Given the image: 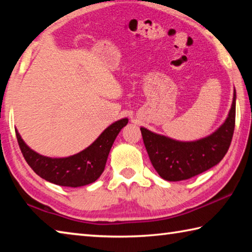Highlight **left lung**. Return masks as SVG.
Here are the masks:
<instances>
[{"label": "left lung", "instance_id": "obj_1", "mask_svg": "<svg viewBox=\"0 0 252 252\" xmlns=\"http://www.w3.org/2000/svg\"><path fill=\"white\" fill-rule=\"evenodd\" d=\"M236 89L226 120L205 138L180 141L141 126L142 138L155 171L168 182L185 181L209 170L221 161L229 149L235 130Z\"/></svg>", "mask_w": 252, "mask_h": 252}]
</instances>
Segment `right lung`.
<instances>
[{"instance_id": "1", "label": "right lung", "mask_w": 252, "mask_h": 252, "mask_svg": "<svg viewBox=\"0 0 252 252\" xmlns=\"http://www.w3.org/2000/svg\"><path fill=\"white\" fill-rule=\"evenodd\" d=\"M127 121L129 119L123 118L113 122L88 148L67 158H49L35 152L17 129L15 132L23 157L38 176L59 186L80 187L95 182L101 175L113 142Z\"/></svg>"}]
</instances>
